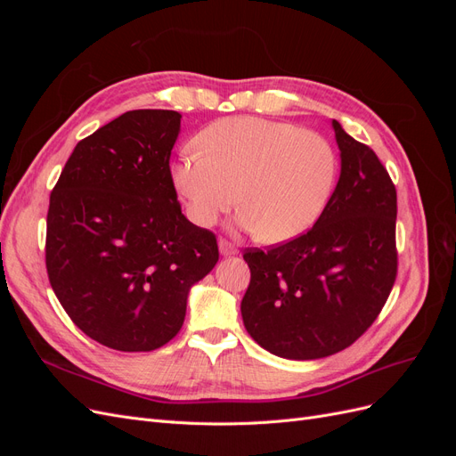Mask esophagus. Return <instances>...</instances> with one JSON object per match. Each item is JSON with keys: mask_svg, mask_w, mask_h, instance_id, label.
Segmentation results:
<instances>
[{"mask_svg": "<svg viewBox=\"0 0 456 456\" xmlns=\"http://www.w3.org/2000/svg\"><path fill=\"white\" fill-rule=\"evenodd\" d=\"M218 251H220V255H223V256L238 255V249H236V247H233V243H230L226 240H220L218 241Z\"/></svg>", "mask_w": 456, "mask_h": 456, "instance_id": "34e87169", "label": "esophagus"}]
</instances>
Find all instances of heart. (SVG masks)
Returning a JSON list of instances; mask_svg holds the SVG:
<instances>
[{
  "label": "heart",
  "instance_id": "obj_1",
  "mask_svg": "<svg viewBox=\"0 0 456 456\" xmlns=\"http://www.w3.org/2000/svg\"><path fill=\"white\" fill-rule=\"evenodd\" d=\"M200 144L203 151H181L171 175L188 216L201 228L238 201V230L268 243L289 241L317 223L333 194L335 148L293 123L224 118L200 134Z\"/></svg>",
  "mask_w": 456,
  "mask_h": 456
}]
</instances>
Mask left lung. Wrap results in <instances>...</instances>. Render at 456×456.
I'll list each match as a JSON object with an SVG mask.
<instances>
[{"mask_svg": "<svg viewBox=\"0 0 456 456\" xmlns=\"http://www.w3.org/2000/svg\"><path fill=\"white\" fill-rule=\"evenodd\" d=\"M340 176L312 230L268 251H245L251 283L241 300L247 333L285 360H320L377 320L397 272V198L369 146L333 119Z\"/></svg>", "mask_w": 456, "mask_h": 456, "instance_id": "8db88e82", "label": "left lung"}]
</instances>
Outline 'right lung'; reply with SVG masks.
Instances as JSON below:
<instances>
[{
    "instance_id": "right-lung-1",
    "label": "right lung",
    "mask_w": 456,
    "mask_h": 456,
    "mask_svg": "<svg viewBox=\"0 0 456 456\" xmlns=\"http://www.w3.org/2000/svg\"><path fill=\"white\" fill-rule=\"evenodd\" d=\"M175 110H131L68 158L47 213L54 295L93 340L151 352L181 330L190 289L218 260L215 233L191 224L169 169Z\"/></svg>"
}]
</instances>
